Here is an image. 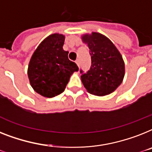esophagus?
Returning <instances> with one entry per match:
<instances>
[{
  "label": "esophagus",
  "instance_id": "1",
  "mask_svg": "<svg viewBox=\"0 0 152 152\" xmlns=\"http://www.w3.org/2000/svg\"><path fill=\"white\" fill-rule=\"evenodd\" d=\"M76 63L77 64V65H78V66H80V59H76Z\"/></svg>",
  "mask_w": 152,
  "mask_h": 152
}]
</instances>
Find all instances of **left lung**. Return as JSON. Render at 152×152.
Masks as SVG:
<instances>
[{"instance_id":"8db88e82","label":"left lung","mask_w":152,"mask_h":152,"mask_svg":"<svg viewBox=\"0 0 152 152\" xmlns=\"http://www.w3.org/2000/svg\"><path fill=\"white\" fill-rule=\"evenodd\" d=\"M88 45L91 66L87 72L80 69L81 80L89 93L94 95L109 94L122 83L125 65L120 53L108 38L101 33L83 36Z\"/></svg>"}]
</instances>
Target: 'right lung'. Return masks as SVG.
<instances>
[{
	"mask_svg": "<svg viewBox=\"0 0 152 152\" xmlns=\"http://www.w3.org/2000/svg\"><path fill=\"white\" fill-rule=\"evenodd\" d=\"M65 37L55 33L45 39L33 53L28 77L37 93L47 97L58 95L65 91L70 76L79 70L63 50Z\"/></svg>",
	"mask_w": 152,
	"mask_h": 152,
	"instance_id": "1",
	"label": "right lung"
}]
</instances>
